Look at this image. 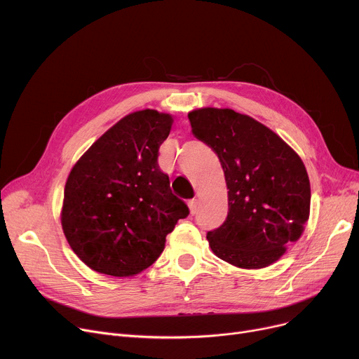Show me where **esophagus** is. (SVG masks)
Wrapping results in <instances>:
<instances>
[{
    "instance_id": "34e87169",
    "label": "esophagus",
    "mask_w": 359,
    "mask_h": 359,
    "mask_svg": "<svg viewBox=\"0 0 359 359\" xmlns=\"http://www.w3.org/2000/svg\"><path fill=\"white\" fill-rule=\"evenodd\" d=\"M189 211H191V214H196V211H198V199H191L189 201Z\"/></svg>"
}]
</instances>
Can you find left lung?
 <instances>
[{
	"label": "left lung",
	"mask_w": 359,
	"mask_h": 359,
	"mask_svg": "<svg viewBox=\"0 0 359 359\" xmlns=\"http://www.w3.org/2000/svg\"><path fill=\"white\" fill-rule=\"evenodd\" d=\"M187 118L194 135L218 156L229 189V215L206 234L211 250L241 269L272 265L310 217L303 160L272 129L233 109L202 107Z\"/></svg>",
	"instance_id": "obj_1"
}]
</instances>
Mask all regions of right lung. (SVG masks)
Segmentation results:
<instances>
[{
    "mask_svg": "<svg viewBox=\"0 0 359 359\" xmlns=\"http://www.w3.org/2000/svg\"><path fill=\"white\" fill-rule=\"evenodd\" d=\"M173 116L129 113L94 142L68 175L61 224L72 252L99 273L134 276L158 259L165 236L189 215L157 163Z\"/></svg>",
    "mask_w": 359,
    "mask_h": 359,
    "instance_id": "obj_1",
    "label": "right lung"
}]
</instances>
